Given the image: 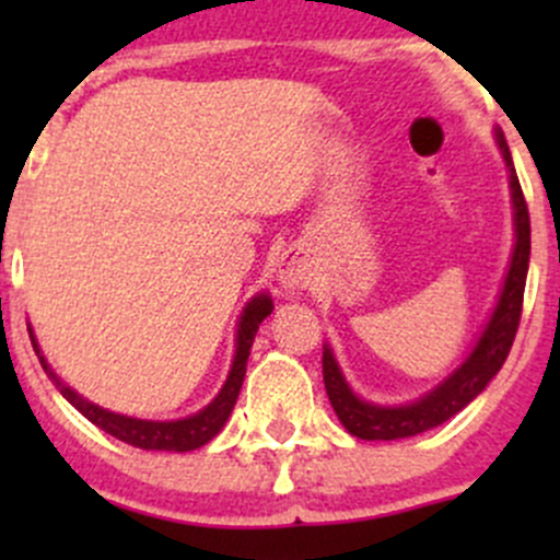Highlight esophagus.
Returning a JSON list of instances; mask_svg holds the SVG:
<instances>
[{
  "mask_svg": "<svg viewBox=\"0 0 560 560\" xmlns=\"http://www.w3.org/2000/svg\"><path fill=\"white\" fill-rule=\"evenodd\" d=\"M308 279H312V268H308L306 257L295 248L281 254L279 259V281L287 287V290H295V287H306Z\"/></svg>",
  "mask_w": 560,
  "mask_h": 560,
  "instance_id": "esophagus-1",
  "label": "esophagus"
}]
</instances>
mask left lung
<instances>
[{
  "label": "left lung",
  "mask_w": 560,
  "mask_h": 560,
  "mask_svg": "<svg viewBox=\"0 0 560 560\" xmlns=\"http://www.w3.org/2000/svg\"><path fill=\"white\" fill-rule=\"evenodd\" d=\"M495 140H499V149L501 154H504L506 167H510V189L512 206H515L517 235L510 273H506L504 290H501L499 303H495V312L490 316L482 338L477 341L474 352L468 354L466 363H463L453 376H447L433 393H428L425 398L406 406H376L369 404V400H360L358 395L349 389L336 358H332V352L325 347V352H322V376H325L327 398H330L338 420L343 422V428H347L352 436L369 439V442H376V439L393 442V439L417 436V433H425L431 431V428L442 425L450 417H455L457 411L466 409V406L488 387V382L499 374L506 354H510L523 314L525 276H528L530 257V219L521 180H517L515 165H512L510 145H506L504 135L501 132H495Z\"/></svg>",
  "instance_id": "obj_1"
}]
</instances>
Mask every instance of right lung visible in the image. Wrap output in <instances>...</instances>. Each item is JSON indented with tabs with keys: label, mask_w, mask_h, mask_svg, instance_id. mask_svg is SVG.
<instances>
[{
	"label": "right lung",
	"mask_w": 560,
	"mask_h": 560,
	"mask_svg": "<svg viewBox=\"0 0 560 560\" xmlns=\"http://www.w3.org/2000/svg\"><path fill=\"white\" fill-rule=\"evenodd\" d=\"M270 312H273V301H270L265 292L248 301V306L244 308V314H241V322H238V338H235V341H238V347H235L233 369H230V376H228V382H224V387L219 389V395L206 406V409L197 411V415H191V417H184V420H173V422L138 420V417H124V415H113V411H107V409H100V406H94L92 400H86L83 395H78L75 389L67 387L65 382H61L59 376L48 369V363H45V358L39 354L37 341L32 332H30V338H32V347H35V352L39 358V365L45 369V374L50 376V382H54L56 389H59V393L65 395V398L70 400V404L75 406V409L81 411L86 420H92L94 425L103 428L105 433L116 436L118 442L132 444V447L189 453V450H197V447H202V444L211 442V439L222 431L224 422H228L230 411H233L235 400H238L241 385H244L246 360H248V352H252L257 327L262 325V319Z\"/></svg>",
	"instance_id": "1"
}]
</instances>
